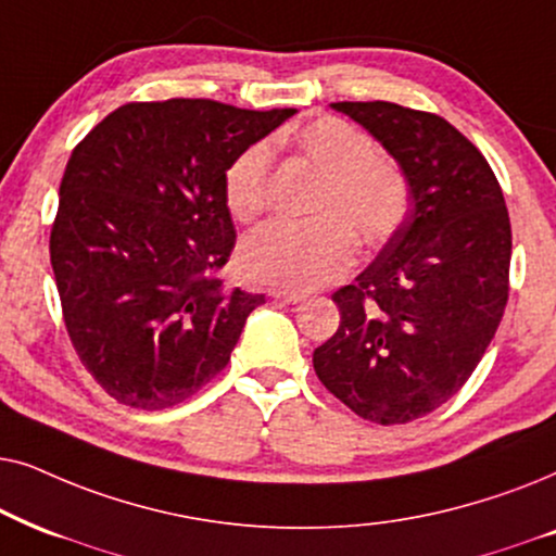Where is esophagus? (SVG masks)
<instances>
[{
	"label": "esophagus",
	"mask_w": 556,
	"mask_h": 556,
	"mask_svg": "<svg viewBox=\"0 0 556 556\" xmlns=\"http://www.w3.org/2000/svg\"><path fill=\"white\" fill-rule=\"evenodd\" d=\"M269 298L285 302V305H298V302L305 300V294L294 292V290H271Z\"/></svg>",
	"instance_id": "34e87169"
}]
</instances>
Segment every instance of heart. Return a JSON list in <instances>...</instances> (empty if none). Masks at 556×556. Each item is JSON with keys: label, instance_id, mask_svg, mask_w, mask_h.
Segmentation results:
<instances>
[{"label": "heart", "instance_id": "b5f03b06", "mask_svg": "<svg viewBox=\"0 0 556 556\" xmlns=\"http://www.w3.org/2000/svg\"><path fill=\"white\" fill-rule=\"evenodd\" d=\"M294 150L320 173L309 211L315 218L277 220L243 241L241 269L258 285L313 290L336 282L353 264V236L381 247L409 213V180L396 160L376 152L353 124L323 116L292 135ZM271 147L254 142L224 173V198L233 218L254 220L269 205Z\"/></svg>", "mask_w": 556, "mask_h": 556}]
</instances>
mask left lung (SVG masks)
<instances>
[{"label": "left lung", "instance_id": "8db88e82", "mask_svg": "<svg viewBox=\"0 0 556 556\" xmlns=\"http://www.w3.org/2000/svg\"><path fill=\"white\" fill-rule=\"evenodd\" d=\"M387 147L412 208L381 254L332 294L336 336L315 348L323 387L376 425L425 417L465 387L508 302L510 220L491 165L429 111L338 101Z\"/></svg>", "mask_w": 556, "mask_h": 556}]
</instances>
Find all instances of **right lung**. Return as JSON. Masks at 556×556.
I'll list each match as a JSON object with an SVG mask.
<instances>
[{
    "mask_svg": "<svg viewBox=\"0 0 556 556\" xmlns=\"http://www.w3.org/2000/svg\"><path fill=\"white\" fill-rule=\"evenodd\" d=\"M292 114L131 101L73 150L50 264L80 364L118 404L167 409L231 361L264 294L218 277L236 247L224 173Z\"/></svg>",
    "mask_w": 556,
    "mask_h": 556,
    "instance_id": "add662e5",
    "label": "right lung"
}]
</instances>
